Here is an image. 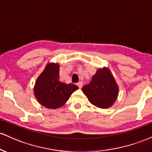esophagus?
Wrapping results in <instances>:
<instances>
[{
  "instance_id": "obj_1",
  "label": "esophagus",
  "mask_w": 152,
  "mask_h": 152,
  "mask_svg": "<svg viewBox=\"0 0 152 152\" xmlns=\"http://www.w3.org/2000/svg\"><path fill=\"white\" fill-rule=\"evenodd\" d=\"M77 85L78 87H79V88H82V82H77Z\"/></svg>"
}]
</instances>
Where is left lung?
<instances>
[{
	"label": "left lung",
	"instance_id": "left-lung-1",
	"mask_svg": "<svg viewBox=\"0 0 152 152\" xmlns=\"http://www.w3.org/2000/svg\"><path fill=\"white\" fill-rule=\"evenodd\" d=\"M82 89L89 102L101 108L110 107L118 93L115 80L106 67L97 70L89 84L84 86Z\"/></svg>",
	"mask_w": 152,
	"mask_h": 152
}]
</instances>
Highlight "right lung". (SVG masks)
Here are the masks:
<instances>
[{"instance_id": "obj_1", "label": "right lung", "mask_w": 152, "mask_h": 152, "mask_svg": "<svg viewBox=\"0 0 152 152\" xmlns=\"http://www.w3.org/2000/svg\"><path fill=\"white\" fill-rule=\"evenodd\" d=\"M77 89L73 84L67 85L60 81L59 65L50 63L37 80L34 93L42 106L56 109L65 104Z\"/></svg>"}]
</instances>
